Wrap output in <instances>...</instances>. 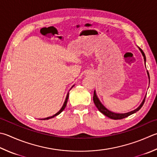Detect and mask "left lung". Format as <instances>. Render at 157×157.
<instances>
[{
	"instance_id": "left-lung-1",
	"label": "left lung",
	"mask_w": 157,
	"mask_h": 157,
	"mask_svg": "<svg viewBox=\"0 0 157 157\" xmlns=\"http://www.w3.org/2000/svg\"><path fill=\"white\" fill-rule=\"evenodd\" d=\"M140 51L142 53V55L144 56V61L146 62V55H145L144 52H143L141 48H140ZM147 75H148V77L150 78V76H149V73L147 72ZM145 99H146V97L144 98V99L143 100V102H141V104L140 105V106H139L137 109H136L134 111H132L131 112H128V113H113V112L110 111L109 110H108L107 109L105 108L104 106L102 105V103L100 102L99 99L98 98V97L96 94V91H94V96H93V100H94V104H95L96 106L97 107V109H98L100 112H101L102 114H104L106 116H107L108 117L111 118V119H113V120H121V119H123V118H125L126 117L129 116V115H131L132 114H133L136 112L138 111L142 107V106L144 104V102H145Z\"/></svg>"
}]
</instances>
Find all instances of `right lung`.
Masks as SVG:
<instances>
[{"label": "right lung", "mask_w": 157, "mask_h": 157, "mask_svg": "<svg viewBox=\"0 0 157 157\" xmlns=\"http://www.w3.org/2000/svg\"><path fill=\"white\" fill-rule=\"evenodd\" d=\"M73 86H74V85H73ZM73 86H72V87H73ZM68 96H69V92L67 93V96H66V100H65V102H64V104H63V106H62V107H61V109L60 110H59V111H58L57 113L55 114L54 115H52V116H51V117H46V118H44V119H41V120H48V119H51V118L54 117L55 116H57V115H59V113H61V112L64 110V109L66 108V105H67V100H68Z\"/></svg>", "instance_id": "add662e5"}]
</instances>
